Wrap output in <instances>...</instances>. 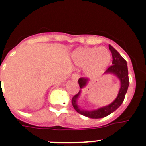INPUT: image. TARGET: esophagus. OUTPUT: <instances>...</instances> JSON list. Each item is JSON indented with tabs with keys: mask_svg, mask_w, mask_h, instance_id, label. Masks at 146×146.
Segmentation results:
<instances>
[{
	"mask_svg": "<svg viewBox=\"0 0 146 146\" xmlns=\"http://www.w3.org/2000/svg\"><path fill=\"white\" fill-rule=\"evenodd\" d=\"M80 78V75L78 74H76V73H74V74H73L72 75V79L74 80H77L79 79Z\"/></svg>",
	"mask_w": 146,
	"mask_h": 146,
	"instance_id": "esophagus-1",
	"label": "esophagus"
}]
</instances>
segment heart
<instances>
[{"mask_svg":"<svg viewBox=\"0 0 146 146\" xmlns=\"http://www.w3.org/2000/svg\"><path fill=\"white\" fill-rule=\"evenodd\" d=\"M77 67L85 69L86 75L96 77L102 73L111 60V53L104 47L78 49L72 55Z\"/></svg>","mask_w":146,"mask_h":146,"instance_id":"heart-1","label":"heart"}]
</instances>
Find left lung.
I'll use <instances>...</instances> for the list:
<instances>
[{
	"mask_svg": "<svg viewBox=\"0 0 146 146\" xmlns=\"http://www.w3.org/2000/svg\"><path fill=\"white\" fill-rule=\"evenodd\" d=\"M109 49L112 53L113 56V65L105 71V74H113L118 77L121 81V88H120L119 92H118V96L114 101L110 104L109 105L102 107L95 110H84L82 108H80L79 105L77 104V99L80 94V91L76 95L73 96L72 99V105L74 107V110L80 114L84 115V116L88 117L90 118H102L106 117L111 114L112 113L116 110L121 105L124 100L125 95L127 92L129 85V80L128 74V68H127V64L126 61L122 58L121 55L118 53L116 50H115L111 45H109ZM88 80L85 77H80L78 80V83L80 88L86 86Z\"/></svg>",
	"mask_w": 146,
	"mask_h": 146,
	"instance_id": "8db88e82",
	"label": "left lung"
}]
</instances>
